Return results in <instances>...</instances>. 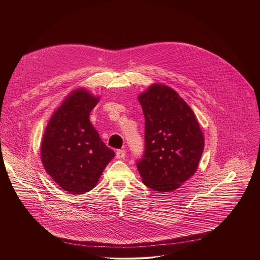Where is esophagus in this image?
Returning a JSON list of instances; mask_svg holds the SVG:
<instances>
[{
	"instance_id": "1",
	"label": "esophagus",
	"mask_w": 260,
	"mask_h": 260,
	"mask_svg": "<svg viewBox=\"0 0 260 260\" xmlns=\"http://www.w3.org/2000/svg\"><path fill=\"white\" fill-rule=\"evenodd\" d=\"M124 156H125V151L124 150L119 149V150L116 151V158L121 159V158H124Z\"/></svg>"
}]
</instances>
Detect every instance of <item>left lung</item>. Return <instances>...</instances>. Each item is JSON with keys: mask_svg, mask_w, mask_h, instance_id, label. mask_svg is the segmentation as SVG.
I'll list each match as a JSON object with an SVG mask.
<instances>
[{"mask_svg": "<svg viewBox=\"0 0 260 260\" xmlns=\"http://www.w3.org/2000/svg\"><path fill=\"white\" fill-rule=\"evenodd\" d=\"M138 99L145 116V151L138 171L147 187L173 191L199 167L202 129L191 108L167 85L152 84Z\"/></svg>", "mask_w": 260, "mask_h": 260, "instance_id": "1", "label": "left lung"}]
</instances>
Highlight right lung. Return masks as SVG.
Returning a JSON list of instances; mask_svg holds the SVG:
<instances>
[{
  "mask_svg": "<svg viewBox=\"0 0 260 260\" xmlns=\"http://www.w3.org/2000/svg\"><path fill=\"white\" fill-rule=\"evenodd\" d=\"M99 96L78 88L72 91L51 116L41 143L45 171L71 194L95 187L115 152L105 145L89 121Z\"/></svg>",
  "mask_w": 260,
  "mask_h": 260,
  "instance_id": "obj_1",
  "label": "right lung"
}]
</instances>
